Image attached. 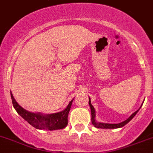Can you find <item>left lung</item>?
Returning a JSON list of instances; mask_svg holds the SVG:
<instances>
[{
    "label": "left lung",
    "instance_id": "8db88e82",
    "mask_svg": "<svg viewBox=\"0 0 153 153\" xmlns=\"http://www.w3.org/2000/svg\"><path fill=\"white\" fill-rule=\"evenodd\" d=\"M89 105H90L91 108V123L92 124L94 125V127H97V128H102V129H115V128H120V127H123L124 125L127 124V123H129L130 121L131 120L133 119L134 117L135 116L136 114L137 113L138 110L140 109V107L137 111H135L133 114L131 115V117L129 118H127L126 120L123 121V122H121L120 123H98L95 120V110H94V106L92 105L91 103V99L89 98Z\"/></svg>",
    "mask_w": 153,
    "mask_h": 153
}]
</instances>
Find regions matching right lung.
I'll use <instances>...</instances> for the list:
<instances>
[{
  "label": "right lung",
  "mask_w": 153,
  "mask_h": 153,
  "mask_svg": "<svg viewBox=\"0 0 153 153\" xmlns=\"http://www.w3.org/2000/svg\"><path fill=\"white\" fill-rule=\"evenodd\" d=\"M11 100L13 104L14 108H16V112L23 118L32 125L33 127L40 130H60L65 128L68 124V115L71 108L72 102L74 99L69 102V105L64 110L59 112V113H52V114L44 115L41 113H31L29 111H26L22 107H21L18 104L16 99L14 98L13 95L11 92Z\"/></svg>",
  "instance_id": "1"
}]
</instances>
